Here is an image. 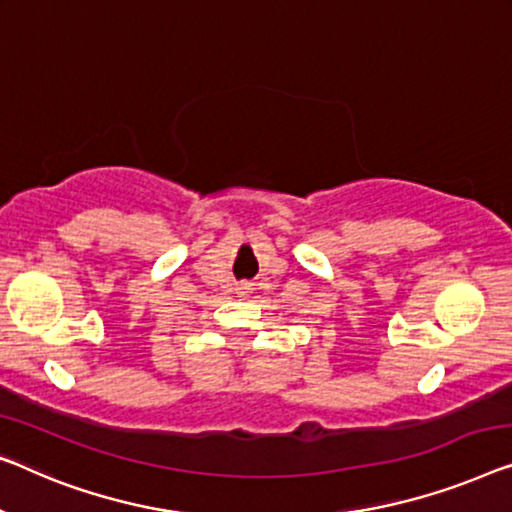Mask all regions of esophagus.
<instances>
[{
	"mask_svg": "<svg viewBox=\"0 0 512 512\" xmlns=\"http://www.w3.org/2000/svg\"><path fill=\"white\" fill-rule=\"evenodd\" d=\"M250 292H253V285H250V282H241V285L236 287V294L243 296V299H246Z\"/></svg>",
	"mask_w": 512,
	"mask_h": 512,
	"instance_id": "obj_1",
	"label": "esophagus"
}]
</instances>
